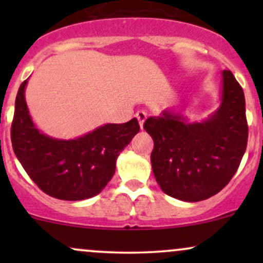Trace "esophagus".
<instances>
[{
  "mask_svg": "<svg viewBox=\"0 0 263 263\" xmlns=\"http://www.w3.org/2000/svg\"><path fill=\"white\" fill-rule=\"evenodd\" d=\"M136 117H137V120H138V122H140V127L141 128H143V123H144V121H146V119H147V112L146 111H137V112H136Z\"/></svg>",
  "mask_w": 263,
  "mask_h": 263,
  "instance_id": "34e87169",
  "label": "esophagus"
}]
</instances>
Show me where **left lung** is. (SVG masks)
<instances>
[{
  "label": "left lung",
  "instance_id": "8db88e82",
  "mask_svg": "<svg viewBox=\"0 0 263 263\" xmlns=\"http://www.w3.org/2000/svg\"><path fill=\"white\" fill-rule=\"evenodd\" d=\"M143 128L155 142L151 163L163 192L190 203L205 200L230 182L246 151L243 90L224 70L221 104L209 119L189 123L173 111H163L148 117Z\"/></svg>",
  "mask_w": 263,
  "mask_h": 263
}]
</instances>
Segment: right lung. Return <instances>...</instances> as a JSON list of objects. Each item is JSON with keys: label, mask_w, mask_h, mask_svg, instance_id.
<instances>
[{"label": "right lung", "mask_w": 263, "mask_h": 263, "mask_svg": "<svg viewBox=\"0 0 263 263\" xmlns=\"http://www.w3.org/2000/svg\"><path fill=\"white\" fill-rule=\"evenodd\" d=\"M26 85L27 80L17 92L11 141L27 174L53 198L75 201L98 195L115 174L117 157L140 131L137 119L107 123L75 140H57L33 123Z\"/></svg>", "instance_id": "1"}]
</instances>
